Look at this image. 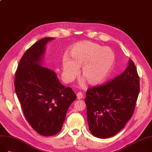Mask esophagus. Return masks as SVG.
I'll return each instance as SVG.
<instances>
[{
	"label": "esophagus",
	"instance_id": "esophagus-1",
	"mask_svg": "<svg viewBox=\"0 0 152 152\" xmlns=\"http://www.w3.org/2000/svg\"><path fill=\"white\" fill-rule=\"evenodd\" d=\"M77 98L78 99H83V95L81 92H78L77 94Z\"/></svg>",
	"mask_w": 152,
	"mask_h": 152
}]
</instances>
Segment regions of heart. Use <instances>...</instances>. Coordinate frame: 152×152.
<instances>
[{
    "mask_svg": "<svg viewBox=\"0 0 152 152\" xmlns=\"http://www.w3.org/2000/svg\"><path fill=\"white\" fill-rule=\"evenodd\" d=\"M69 56L70 58L65 56L62 60L66 79L72 81L77 76V68L81 67V77L92 85L101 83L106 78L115 61L114 52L110 48L87 41L73 45Z\"/></svg>",
    "mask_w": 152,
    "mask_h": 152,
    "instance_id": "1",
    "label": "heart"
}]
</instances>
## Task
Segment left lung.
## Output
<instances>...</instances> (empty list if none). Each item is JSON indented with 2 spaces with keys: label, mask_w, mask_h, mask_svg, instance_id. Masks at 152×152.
Wrapping results in <instances>:
<instances>
[{
  "label": "left lung",
  "mask_w": 152,
  "mask_h": 152,
  "mask_svg": "<svg viewBox=\"0 0 152 152\" xmlns=\"http://www.w3.org/2000/svg\"><path fill=\"white\" fill-rule=\"evenodd\" d=\"M140 77L129 60L123 73L86 92L87 121L90 132L106 139L118 133L131 118L140 93Z\"/></svg>",
  "instance_id": "1"
}]
</instances>
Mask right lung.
I'll return each mask as SVG.
<instances>
[{
  "mask_svg": "<svg viewBox=\"0 0 152 152\" xmlns=\"http://www.w3.org/2000/svg\"><path fill=\"white\" fill-rule=\"evenodd\" d=\"M53 39L42 38L25 51L15 79V92L26 119L44 136L61 131L68 108L76 99L72 88L60 83L53 70L41 66L45 45Z\"/></svg>",
  "mask_w": 152,
  "mask_h": 152,
  "instance_id": "add662e5",
  "label": "right lung"
}]
</instances>
